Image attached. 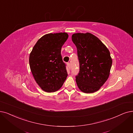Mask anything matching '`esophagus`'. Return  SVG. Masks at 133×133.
I'll return each instance as SVG.
<instances>
[{
	"label": "esophagus",
	"instance_id": "1",
	"mask_svg": "<svg viewBox=\"0 0 133 133\" xmlns=\"http://www.w3.org/2000/svg\"><path fill=\"white\" fill-rule=\"evenodd\" d=\"M67 66H68V68L70 70V68H71V65H70V63H67Z\"/></svg>",
	"mask_w": 133,
	"mask_h": 133
}]
</instances>
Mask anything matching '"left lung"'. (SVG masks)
Here are the masks:
<instances>
[{
  "label": "left lung",
  "mask_w": 133,
  "mask_h": 133,
  "mask_svg": "<svg viewBox=\"0 0 133 133\" xmlns=\"http://www.w3.org/2000/svg\"><path fill=\"white\" fill-rule=\"evenodd\" d=\"M71 38L79 63V71L76 76L77 86L84 93H94L109 77L112 63L110 51L91 33H75Z\"/></svg>",
  "instance_id": "left-lung-1"
}]
</instances>
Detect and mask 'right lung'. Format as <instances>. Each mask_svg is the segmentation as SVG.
<instances>
[{"instance_id": "obj_1", "label": "right lung", "mask_w": 133, "mask_h": 133, "mask_svg": "<svg viewBox=\"0 0 133 133\" xmlns=\"http://www.w3.org/2000/svg\"><path fill=\"white\" fill-rule=\"evenodd\" d=\"M66 33L42 36L29 55V65L35 81L46 92L59 89L68 76L61 56L62 46L68 38Z\"/></svg>"}]
</instances>
